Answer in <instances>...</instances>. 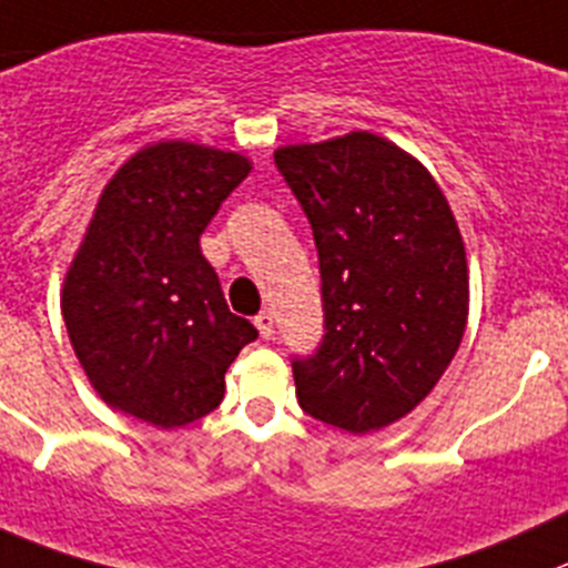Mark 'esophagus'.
<instances>
[{
    "label": "esophagus",
    "mask_w": 568,
    "mask_h": 568,
    "mask_svg": "<svg viewBox=\"0 0 568 568\" xmlns=\"http://www.w3.org/2000/svg\"><path fill=\"white\" fill-rule=\"evenodd\" d=\"M253 326L258 328V334H262L264 339L273 337V315H270V312H258V315L253 317Z\"/></svg>",
    "instance_id": "34e87169"
}]
</instances>
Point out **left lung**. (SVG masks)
Segmentation results:
<instances>
[{"label": "left lung", "instance_id": "left-lung-1", "mask_svg": "<svg viewBox=\"0 0 568 568\" xmlns=\"http://www.w3.org/2000/svg\"><path fill=\"white\" fill-rule=\"evenodd\" d=\"M275 166L321 258L326 334L295 359L301 409L368 435L413 413L455 359L468 323L460 229L418 159L368 131L284 144Z\"/></svg>", "mask_w": 568, "mask_h": 568}]
</instances>
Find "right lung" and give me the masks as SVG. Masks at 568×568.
<instances>
[{"instance_id": "obj_1", "label": "right lung", "mask_w": 568, "mask_h": 568, "mask_svg": "<svg viewBox=\"0 0 568 568\" xmlns=\"http://www.w3.org/2000/svg\"><path fill=\"white\" fill-rule=\"evenodd\" d=\"M251 170L234 150L170 139L144 144L102 189L61 312L111 409L178 429L223 402L225 371L256 328L229 310L200 234Z\"/></svg>"}]
</instances>
